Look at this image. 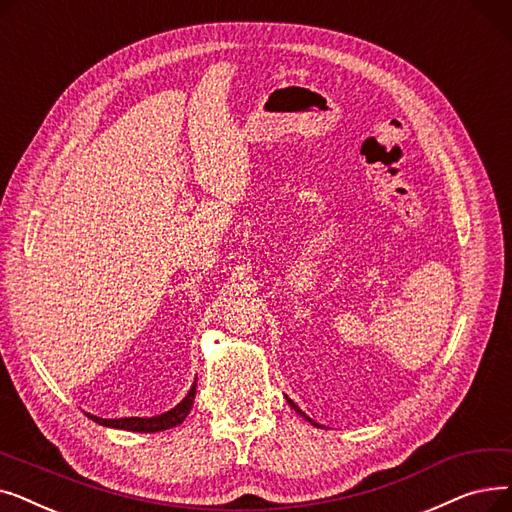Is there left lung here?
Here are the masks:
<instances>
[{
    "label": "left lung",
    "instance_id": "obj_1",
    "mask_svg": "<svg viewBox=\"0 0 512 512\" xmlns=\"http://www.w3.org/2000/svg\"><path fill=\"white\" fill-rule=\"evenodd\" d=\"M285 398H287V396H285ZM287 404H289V406H291V408H294V410H296V412H298V415H300V417H302V419H306V421H308V423H310V425H314V427H323V425H319V423H316V421H312V419H310V417H308V415H306V412H304V410H302V408H300V406H298V404H296V402H294V400H289V398H287Z\"/></svg>",
    "mask_w": 512,
    "mask_h": 512
}]
</instances>
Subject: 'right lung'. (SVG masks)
<instances>
[{
	"mask_svg": "<svg viewBox=\"0 0 512 512\" xmlns=\"http://www.w3.org/2000/svg\"><path fill=\"white\" fill-rule=\"evenodd\" d=\"M193 398H196V381H193L187 396L175 408H170V410H166V412H162V415H156V417L102 419V417L91 415V412H85V415L91 421H95L97 425H104V427H110V429H123V431H135V433H158V431H166V429H173V427L181 425L185 421V417L189 415V410L193 406Z\"/></svg>",
	"mask_w": 512,
	"mask_h": 512,
	"instance_id": "1",
	"label": "right lung"
}]
</instances>
